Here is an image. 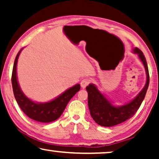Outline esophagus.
I'll return each mask as SVG.
<instances>
[{
  "label": "esophagus",
  "instance_id": "obj_1",
  "mask_svg": "<svg viewBox=\"0 0 159 159\" xmlns=\"http://www.w3.org/2000/svg\"><path fill=\"white\" fill-rule=\"evenodd\" d=\"M90 83V80L89 79H83L81 81V83H80V84H81V87L82 88H85Z\"/></svg>",
  "mask_w": 159,
  "mask_h": 159
}]
</instances>
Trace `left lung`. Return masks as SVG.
Returning <instances> with one entry per match:
<instances>
[{
	"label": "left lung",
	"instance_id": "1",
	"mask_svg": "<svg viewBox=\"0 0 159 159\" xmlns=\"http://www.w3.org/2000/svg\"><path fill=\"white\" fill-rule=\"evenodd\" d=\"M133 52L138 54L139 58L144 65L147 80L143 90L129 103L121 106H115L93 84H90L86 88L88 93L89 110L91 116L98 125L103 127H113L127 121L135 114L145 98L149 85L148 68L143 52L138 48H134Z\"/></svg>",
	"mask_w": 159,
	"mask_h": 159
}]
</instances>
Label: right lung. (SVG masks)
I'll return each instance as SVG.
<instances>
[{"mask_svg":"<svg viewBox=\"0 0 159 159\" xmlns=\"http://www.w3.org/2000/svg\"><path fill=\"white\" fill-rule=\"evenodd\" d=\"M23 48L17 53L13 66L11 83L15 99L21 111L30 119L39 122H51L59 118L69 101L80 89V84L68 89L53 101L47 103H35L26 96L19 85L16 77V66L19 54Z\"/></svg>","mask_w":159,"mask_h":159,"instance_id":"obj_1","label":"right lung"}]
</instances>
